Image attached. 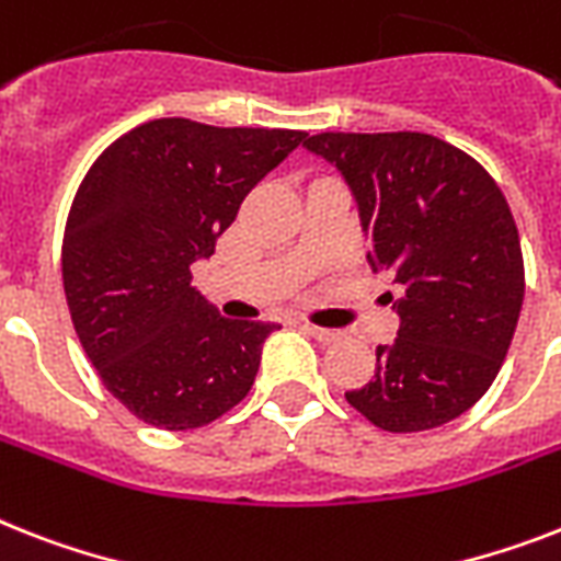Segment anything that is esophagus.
<instances>
[{"instance_id":"34e87169","label":"esophagus","mask_w":561,"mask_h":561,"mask_svg":"<svg viewBox=\"0 0 561 561\" xmlns=\"http://www.w3.org/2000/svg\"><path fill=\"white\" fill-rule=\"evenodd\" d=\"M305 331L311 336H317L320 343H336L343 340V331H334V328H320V325H305Z\"/></svg>"}]
</instances>
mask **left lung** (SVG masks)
<instances>
[{
  "mask_svg": "<svg viewBox=\"0 0 561 561\" xmlns=\"http://www.w3.org/2000/svg\"><path fill=\"white\" fill-rule=\"evenodd\" d=\"M343 172L371 248L403 294L398 340L377 345L375 380L345 391L386 432L444 426L493 386L525 299V259L493 175L423 131H320L305 140Z\"/></svg>",
  "mask_w": 561,
  "mask_h": 561,
  "instance_id": "1",
  "label": "left lung"
}]
</instances>
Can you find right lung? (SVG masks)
<instances>
[{
	"label": "right lung",
	"instance_id": "add662e5",
	"mask_svg": "<svg viewBox=\"0 0 561 561\" xmlns=\"http://www.w3.org/2000/svg\"><path fill=\"white\" fill-rule=\"evenodd\" d=\"M305 140L161 117L103 149L62 236L68 311L100 380L149 426L198 430L244 400L279 325L227 320L193 288L253 186Z\"/></svg>",
	"mask_w": 561,
	"mask_h": 561
}]
</instances>
